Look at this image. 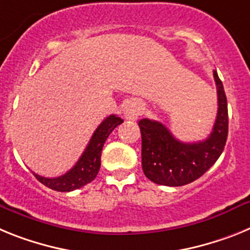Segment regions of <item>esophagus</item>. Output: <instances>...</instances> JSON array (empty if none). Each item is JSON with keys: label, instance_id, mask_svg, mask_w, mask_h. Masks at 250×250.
<instances>
[{"label": "esophagus", "instance_id": "obj_1", "mask_svg": "<svg viewBox=\"0 0 250 250\" xmlns=\"http://www.w3.org/2000/svg\"><path fill=\"white\" fill-rule=\"evenodd\" d=\"M140 107H138L134 102H128L125 105V108H123V113H125V119H131V121L137 118V117L140 116Z\"/></svg>", "mask_w": 250, "mask_h": 250}]
</instances>
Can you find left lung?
I'll list each match as a JSON object with an SVG mask.
<instances>
[{
    "instance_id": "obj_1",
    "label": "left lung",
    "mask_w": 250,
    "mask_h": 250,
    "mask_svg": "<svg viewBox=\"0 0 250 250\" xmlns=\"http://www.w3.org/2000/svg\"><path fill=\"white\" fill-rule=\"evenodd\" d=\"M218 92V114L209 137L184 143L173 137L157 121L143 118L138 122L142 134V168L147 179L158 185L182 186L195 181L209 170L228 138V102L224 86L214 70Z\"/></svg>"
}]
</instances>
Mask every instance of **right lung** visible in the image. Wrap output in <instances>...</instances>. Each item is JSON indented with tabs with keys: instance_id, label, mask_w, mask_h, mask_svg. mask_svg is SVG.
I'll return each mask as SVG.
<instances>
[{
	"instance_id": "add662e5",
	"label": "right lung",
	"mask_w": 250,
	"mask_h": 250,
	"mask_svg": "<svg viewBox=\"0 0 250 250\" xmlns=\"http://www.w3.org/2000/svg\"><path fill=\"white\" fill-rule=\"evenodd\" d=\"M121 123H123V119L114 114L104 119L93 133L82 157L78 160L75 166L66 173L59 177H51V179L34 173L35 177L42 185L47 186L51 190L62 191V192L77 190V188H83L89 182H92L97 177L99 168H101V155L104 143L107 141L108 136L112 133L113 129Z\"/></svg>"
}]
</instances>
